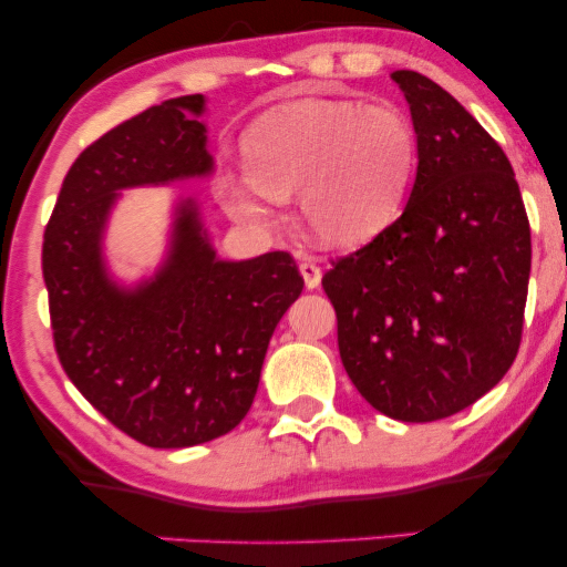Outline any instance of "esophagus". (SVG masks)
<instances>
[{
	"label": "esophagus",
	"mask_w": 567,
	"mask_h": 567,
	"mask_svg": "<svg viewBox=\"0 0 567 567\" xmlns=\"http://www.w3.org/2000/svg\"><path fill=\"white\" fill-rule=\"evenodd\" d=\"M298 269H301V277H303L306 288H309V290L320 288V282H322V269H320V264L315 261V258H303V261L298 264Z\"/></svg>",
	"instance_id": "obj_1"
}]
</instances>
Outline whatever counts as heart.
Segmentation results:
<instances>
[{
    "instance_id": "b5f03b06",
    "label": "heart",
    "mask_w": 567,
    "mask_h": 567,
    "mask_svg": "<svg viewBox=\"0 0 567 567\" xmlns=\"http://www.w3.org/2000/svg\"><path fill=\"white\" fill-rule=\"evenodd\" d=\"M247 171L229 184L237 218L271 224L298 194L317 243L365 245L400 218L415 171L419 135L392 103L303 97L258 116L245 133Z\"/></svg>"
}]
</instances>
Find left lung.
<instances>
[{
  "label": "left lung",
  "instance_id": "left-lung-1",
  "mask_svg": "<svg viewBox=\"0 0 567 567\" xmlns=\"http://www.w3.org/2000/svg\"><path fill=\"white\" fill-rule=\"evenodd\" d=\"M419 135L402 216L322 277L351 383L408 424L470 408L504 379L523 338L530 224L514 171L437 82L394 71Z\"/></svg>",
  "mask_w": 567,
  "mask_h": 567
}]
</instances>
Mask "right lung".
I'll return each mask as SVG.
<instances>
[{"mask_svg":"<svg viewBox=\"0 0 567 567\" xmlns=\"http://www.w3.org/2000/svg\"><path fill=\"white\" fill-rule=\"evenodd\" d=\"M202 114L205 95H181L101 135L44 229L58 360L97 413L148 447L202 445L245 419L271 333L303 290L290 252L220 261L192 197L175 202L152 277L127 288L109 271L103 234L122 188L213 173Z\"/></svg>","mask_w":567,"mask_h":567,"instance_id":"obj_1","label":"right lung"}]
</instances>
